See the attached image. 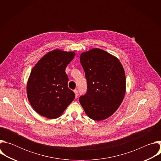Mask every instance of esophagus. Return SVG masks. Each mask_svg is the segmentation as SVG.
<instances>
[{
    "label": "esophagus",
    "instance_id": "obj_1",
    "mask_svg": "<svg viewBox=\"0 0 161 161\" xmlns=\"http://www.w3.org/2000/svg\"><path fill=\"white\" fill-rule=\"evenodd\" d=\"M74 92H75V93L76 97H78V90H77L76 89H75V90H74Z\"/></svg>",
    "mask_w": 161,
    "mask_h": 161
}]
</instances>
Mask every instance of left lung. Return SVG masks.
Here are the masks:
<instances>
[{
	"label": "left lung",
	"instance_id": "1",
	"mask_svg": "<svg viewBox=\"0 0 161 161\" xmlns=\"http://www.w3.org/2000/svg\"><path fill=\"white\" fill-rule=\"evenodd\" d=\"M80 62L87 83L86 92L79 98L80 104L90 119L104 120L116 111L124 99V68L116 57L99 48L82 53Z\"/></svg>",
	"mask_w": 161,
	"mask_h": 161
}]
</instances>
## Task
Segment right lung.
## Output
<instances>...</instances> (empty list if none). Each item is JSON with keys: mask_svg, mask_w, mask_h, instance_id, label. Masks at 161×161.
<instances>
[{"mask_svg": "<svg viewBox=\"0 0 161 161\" xmlns=\"http://www.w3.org/2000/svg\"><path fill=\"white\" fill-rule=\"evenodd\" d=\"M75 56L73 52L55 50L46 54L32 69L27 86V96L41 115L57 119L75 99V94L68 88L65 72Z\"/></svg>", "mask_w": 161, "mask_h": 161, "instance_id": "obj_1", "label": "right lung"}]
</instances>
